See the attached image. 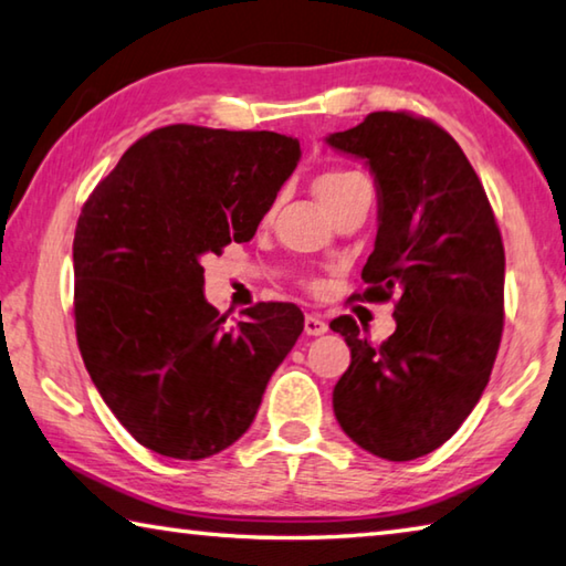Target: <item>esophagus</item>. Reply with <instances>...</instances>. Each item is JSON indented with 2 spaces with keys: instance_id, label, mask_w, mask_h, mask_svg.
Segmentation results:
<instances>
[{
  "instance_id": "obj_1",
  "label": "esophagus",
  "mask_w": 566,
  "mask_h": 566,
  "mask_svg": "<svg viewBox=\"0 0 566 566\" xmlns=\"http://www.w3.org/2000/svg\"><path fill=\"white\" fill-rule=\"evenodd\" d=\"M303 328L308 335H323V333H328V323H325L321 315H305Z\"/></svg>"
}]
</instances>
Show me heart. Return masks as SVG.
Wrapping results in <instances>:
<instances>
[{
	"mask_svg": "<svg viewBox=\"0 0 566 566\" xmlns=\"http://www.w3.org/2000/svg\"><path fill=\"white\" fill-rule=\"evenodd\" d=\"M360 181H365V178L358 171H350V168H331V171H323L315 178L313 191L321 198V203L328 208L333 201H338L348 188Z\"/></svg>",
	"mask_w": 566,
	"mask_h": 566,
	"instance_id": "obj_1",
	"label": "heart"
}]
</instances>
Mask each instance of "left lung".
<instances>
[{
    "label": "left lung",
    "instance_id": "8db88e82",
    "mask_svg": "<svg viewBox=\"0 0 566 566\" xmlns=\"http://www.w3.org/2000/svg\"><path fill=\"white\" fill-rule=\"evenodd\" d=\"M370 166L378 235L355 301L395 298L380 345L350 315L331 323L350 348L333 390L343 432L382 460L438 450L490 382L504 325V245L482 181L430 118L373 112L325 138Z\"/></svg>",
    "mask_w": 566,
    "mask_h": 566
}]
</instances>
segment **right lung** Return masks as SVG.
I'll use <instances>...</instances> for the list:
<instances>
[{"label": "right lung", "mask_w": 566, "mask_h": 566, "mask_svg": "<svg viewBox=\"0 0 566 566\" xmlns=\"http://www.w3.org/2000/svg\"><path fill=\"white\" fill-rule=\"evenodd\" d=\"M298 138L174 124L138 138L86 198L74 233L76 343L108 410L164 458L203 460L251 428L303 333L293 303L226 325L206 253L251 241L298 166Z\"/></svg>", "instance_id": "1"}]
</instances>
